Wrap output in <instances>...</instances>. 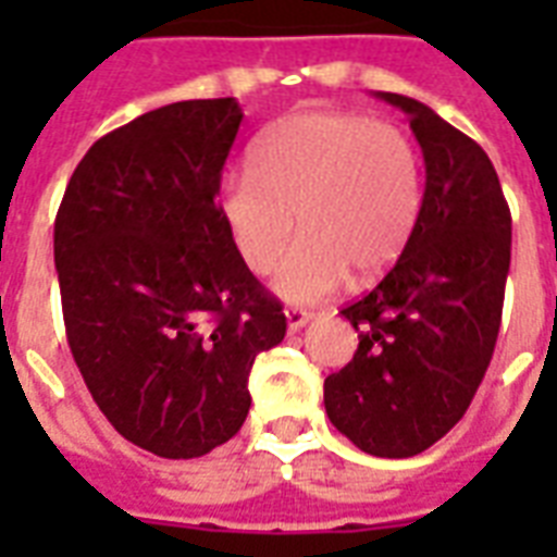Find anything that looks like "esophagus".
Segmentation results:
<instances>
[{
	"mask_svg": "<svg viewBox=\"0 0 557 557\" xmlns=\"http://www.w3.org/2000/svg\"><path fill=\"white\" fill-rule=\"evenodd\" d=\"M309 321H312V312H306V309H297V306H292V309H286L288 332H300Z\"/></svg>",
	"mask_w": 557,
	"mask_h": 557,
	"instance_id": "34e87169",
	"label": "esophagus"
}]
</instances>
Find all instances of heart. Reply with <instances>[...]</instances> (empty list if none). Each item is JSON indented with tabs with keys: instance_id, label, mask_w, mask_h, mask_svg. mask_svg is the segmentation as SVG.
I'll return each instance as SVG.
<instances>
[{
	"instance_id": "b5f03b06",
	"label": "heart",
	"mask_w": 557,
	"mask_h": 557,
	"mask_svg": "<svg viewBox=\"0 0 557 557\" xmlns=\"http://www.w3.org/2000/svg\"><path fill=\"white\" fill-rule=\"evenodd\" d=\"M424 201L422 156L396 124L352 112H297L251 150V173L227 176L216 213L239 260L265 277L304 234L277 277L286 300L312 304L352 271L384 274L410 243Z\"/></svg>"
}]
</instances>
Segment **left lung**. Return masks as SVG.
I'll return each mask as SVG.
<instances>
[{
	"label": "left lung",
	"instance_id": "left-lung-1",
	"mask_svg": "<svg viewBox=\"0 0 557 557\" xmlns=\"http://www.w3.org/2000/svg\"><path fill=\"white\" fill-rule=\"evenodd\" d=\"M410 117L424 201L379 286L341 309L358 349L323 381L330 422L372 457H416L466 416L500 332L511 213L483 147L419 100L379 91Z\"/></svg>",
	"mask_w": 557,
	"mask_h": 557
}]
</instances>
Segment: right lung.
Listing matches in <instances>:
<instances>
[{
  "mask_svg": "<svg viewBox=\"0 0 557 557\" xmlns=\"http://www.w3.org/2000/svg\"><path fill=\"white\" fill-rule=\"evenodd\" d=\"M239 121L234 98L152 109L91 144L57 210L74 364L112 428L164 459L243 428L253 358L286 335L216 213Z\"/></svg>",
  "mask_w": 557,
  "mask_h": 557,
  "instance_id": "1",
  "label": "right lung"
}]
</instances>
